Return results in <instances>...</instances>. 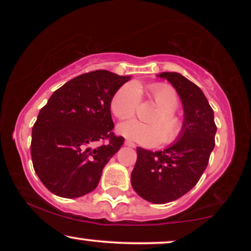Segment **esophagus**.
<instances>
[{"label": "esophagus", "instance_id": "obj_1", "mask_svg": "<svg viewBox=\"0 0 251 251\" xmlns=\"http://www.w3.org/2000/svg\"><path fill=\"white\" fill-rule=\"evenodd\" d=\"M125 144L126 146H129V147H136V145H135V143H132L131 140H129V139H126V140H125Z\"/></svg>", "mask_w": 251, "mask_h": 251}]
</instances>
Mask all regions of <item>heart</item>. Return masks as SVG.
Listing matches in <instances>:
<instances>
[{
    "instance_id": "heart-1",
    "label": "heart",
    "mask_w": 251,
    "mask_h": 251,
    "mask_svg": "<svg viewBox=\"0 0 251 251\" xmlns=\"http://www.w3.org/2000/svg\"><path fill=\"white\" fill-rule=\"evenodd\" d=\"M150 97L159 107V112L149 120L151 125L131 120L119 125L118 131L143 146L153 147L160 143L173 145L179 140L185 128L183 118L175 112L179 105V96L170 85L157 83L150 87ZM139 100V88L126 83L112 97L111 111L120 120L130 119L135 115Z\"/></svg>"
}]
</instances>
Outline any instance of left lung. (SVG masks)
<instances>
[{
    "label": "left lung",
    "instance_id": "left-lung-1",
    "mask_svg": "<svg viewBox=\"0 0 251 251\" xmlns=\"http://www.w3.org/2000/svg\"><path fill=\"white\" fill-rule=\"evenodd\" d=\"M179 95L184 107V132L178 142L159 152L137 147L131 185L152 203H168L192 190L208 166L217 126L214 111L197 84L175 72H163Z\"/></svg>",
    "mask_w": 251,
    "mask_h": 251
}]
</instances>
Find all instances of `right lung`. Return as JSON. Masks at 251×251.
<instances>
[{
	"label": "right lung",
	"mask_w": 251,
	"mask_h": 251,
	"mask_svg": "<svg viewBox=\"0 0 251 251\" xmlns=\"http://www.w3.org/2000/svg\"><path fill=\"white\" fill-rule=\"evenodd\" d=\"M129 78L105 70L78 75L41 108L30 155L40 180L53 194L74 199L97 187L105 164L125 142L112 131L111 99ZM98 141L105 144L92 148Z\"/></svg>",
	"instance_id": "1"
}]
</instances>
